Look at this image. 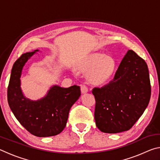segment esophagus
<instances>
[{
  "instance_id": "esophagus-1",
  "label": "esophagus",
  "mask_w": 160,
  "mask_h": 160,
  "mask_svg": "<svg viewBox=\"0 0 160 160\" xmlns=\"http://www.w3.org/2000/svg\"><path fill=\"white\" fill-rule=\"evenodd\" d=\"M80 89H81V92H82V94H85L88 92V87L84 85H80Z\"/></svg>"
}]
</instances>
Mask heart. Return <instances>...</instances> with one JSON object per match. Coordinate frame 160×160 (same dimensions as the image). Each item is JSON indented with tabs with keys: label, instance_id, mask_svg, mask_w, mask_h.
<instances>
[{
	"label": "heart",
	"instance_id": "heart-1",
	"mask_svg": "<svg viewBox=\"0 0 160 160\" xmlns=\"http://www.w3.org/2000/svg\"><path fill=\"white\" fill-rule=\"evenodd\" d=\"M78 68L89 74L90 82L97 86L107 84L115 74L116 62L111 56L100 53H94L87 56L79 61ZM74 72V70H72Z\"/></svg>",
	"mask_w": 160,
	"mask_h": 160
}]
</instances>
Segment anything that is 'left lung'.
Listing matches in <instances>:
<instances>
[{"label": "left lung", "mask_w": 160, "mask_h": 160, "mask_svg": "<svg viewBox=\"0 0 160 160\" xmlns=\"http://www.w3.org/2000/svg\"><path fill=\"white\" fill-rule=\"evenodd\" d=\"M96 105L94 119L100 131L118 133L128 131L149 104L151 94L148 65L132 50L121 61L114 78L92 90Z\"/></svg>", "instance_id": "8db88e82"}]
</instances>
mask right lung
<instances>
[{
  "label": "right lung",
  "instance_id": "add662e5",
  "mask_svg": "<svg viewBox=\"0 0 160 160\" xmlns=\"http://www.w3.org/2000/svg\"><path fill=\"white\" fill-rule=\"evenodd\" d=\"M39 51L24 53L15 62L8 88V102L27 131L37 137H49L59 134L66 127L69 111L79 99L81 91L79 86L65 88L53 85L42 98L32 100L26 97L21 88L22 72L28 61Z\"/></svg>",
  "mask_w": 160,
  "mask_h": 160
}]
</instances>
